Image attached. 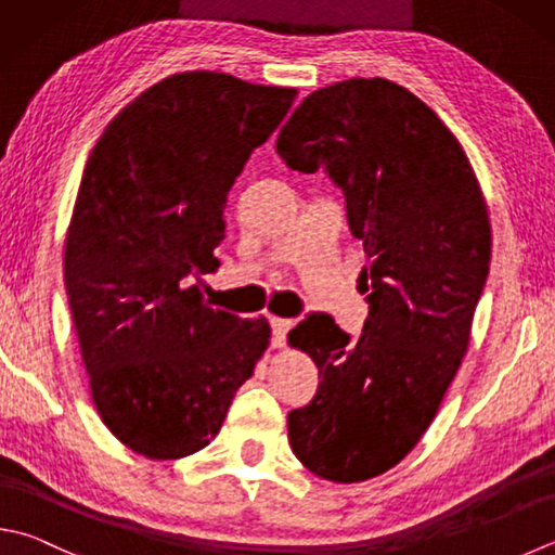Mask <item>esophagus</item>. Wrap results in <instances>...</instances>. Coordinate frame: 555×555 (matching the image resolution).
<instances>
[{
    "mask_svg": "<svg viewBox=\"0 0 555 555\" xmlns=\"http://www.w3.org/2000/svg\"><path fill=\"white\" fill-rule=\"evenodd\" d=\"M292 326H295V321L292 319L270 317V333H273V336H270V345H273V348H285L287 333Z\"/></svg>",
    "mask_w": 555,
    "mask_h": 555,
    "instance_id": "esophagus-1",
    "label": "esophagus"
}]
</instances>
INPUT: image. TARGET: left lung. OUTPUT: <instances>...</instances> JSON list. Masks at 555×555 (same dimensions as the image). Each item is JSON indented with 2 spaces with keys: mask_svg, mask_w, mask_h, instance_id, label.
<instances>
[{
  "mask_svg": "<svg viewBox=\"0 0 555 555\" xmlns=\"http://www.w3.org/2000/svg\"><path fill=\"white\" fill-rule=\"evenodd\" d=\"M275 147L292 171L323 169L340 188L367 258L362 336L328 313L289 331L321 376L287 415L292 452L311 474L358 483L411 452L464 360L490 266L486 201L437 113L382 77L309 93Z\"/></svg>",
  "mask_w": 555,
  "mask_h": 555,
  "instance_id": "8db88e82",
  "label": "left lung"
}]
</instances>
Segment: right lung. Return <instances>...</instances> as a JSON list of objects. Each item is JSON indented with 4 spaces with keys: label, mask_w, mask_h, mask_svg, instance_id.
I'll list each match as a JSON object with an SVG mask.
<instances>
[{
    "label": "right lung",
    "mask_w": 555,
    "mask_h": 555,
    "mask_svg": "<svg viewBox=\"0 0 555 555\" xmlns=\"http://www.w3.org/2000/svg\"><path fill=\"white\" fill-rule=\"evenodd\" d=\"M297 89L181 72L103 130L65 242V287L101 421L132 452L181 459L215 440L270 343L268 321L212 309L224 205Z\"/></svg>",
    "instance_id": "1"
}]
</instances>
